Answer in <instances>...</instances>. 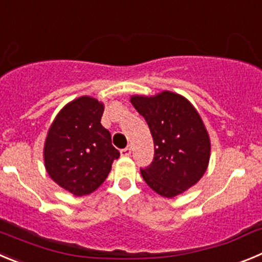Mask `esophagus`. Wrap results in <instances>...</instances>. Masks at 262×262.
Masks as SVG:
<instances>
[{
  "instance_id": "1",
  "label": "esophagus",
  "mask_w": 262,
  "mask_h": 262,
  "mask_svg": "<svg viewBox=\"0 0 262 262\" xmlns=\"http://www.w3.org/2000/svg\"><path fill=\"white\" fill-rule=\"evenodd\" d=\"M120 154H121V156H130L132 148L130 147L123 148V150H120Z\"/></svg>"
}]
</instances>
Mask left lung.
<instances>
[{
    "instance_id": "left-lung-1",
    "label": "left lung",
    "mask_w": 262,
    "mask_h": 262,
    "mask_svg": "<svg viewBox=\"0 0 262 262\" xmlns=\"http://www.w3.org/2000/svg\"><path fill=\"white\" fill-rule=\"evenodd\" d=\"M134 108L145 117L154 139V160L141 169L148 186L165 198L182 194L203 177L211 141L203 120L186 98L172 92L133 95Z\"/></svg>"
}]
</instances>
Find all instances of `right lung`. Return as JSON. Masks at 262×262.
I'll return each mask as SVG.
<instances>
[{
	"label": "right lung",
	"mask_w": 262,
	"mask_h": 262,
	"mask_svg": "<svg viewBox=\"0 0 262 262\" xmlns=\"http://www.w3.org/2000/svg\"><path fill=\"white\" fill-rule=\"evenodd\" d=\"M103 103L80 97L66 104L48 132L43 160L49 176L76 196L101 186L120 152L101 124Z\"/></svg>",
	"instance_id": "right-lung-1"
}]
</instances>
